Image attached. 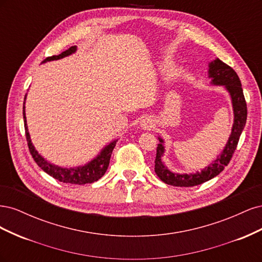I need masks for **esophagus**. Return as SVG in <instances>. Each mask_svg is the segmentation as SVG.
I'll return each instance as SVG.
<instances>
[{"label": "esophagus", "instance_id": "obj_1", "mask_svg": "<svg viewBox=\"0 0 262 262\" xmlns=\"http://www.w3.org/2000/svg\"><path fill=\"white\" fill-rule=\"evenodd\" d=\"M154 126V122L149 117H145L143 120L141 121V128L143 130H150Z\"/></svg>", "mask_w": 262, "mask_h": 262}]
</instances>
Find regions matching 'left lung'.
Segmentation results:
<instances>
[{
    "label": "left lung",
    "mask_w": 262,
    "mask_h": 262,
    "mask_svg": "<svg viewBox=\"0 0 262 262\" xmlns=\"http://www.w3.org/2000/svg\"><path fill=\"white\" fill-rule=\"evenodd\" d=\"M209 77L212 78L211 83L213 85L224 86L229 95H231L234 110L232 133L228 138L223 152L217 156L216 160L213 161V163L210 164L208 167L202 169L201 172L196 171L195 173H176L171 172L166 167L162 162V156L165 152L163 144L164 140L162 138H158L160 143L157 144L156 148L154 169L158 178L167 185L175 187H192L201 185L203 182L214 178L221 171H223V169L228 165L237 144H238L239 137L244 130L246 120H247V104H246L239 77L231 67L220 59H215L209 63Z\"/></svg>",
    "instance_id": "left-lung-1"
}]
</instances>
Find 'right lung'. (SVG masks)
<instances>
[{
	"mask_svg": "<svg viewBox=\"0 0 262 262\" xmlns=\"http://www.w3.org/2000/svg\"><path fill=\"white\" fill-rule=\"evenodd\" d=\"M76 51V46L71 47L68 50L63 51L61 54L58 55H52V57H48L43 60V62H48L52 60H59L68 55L72 54ZM26 99V97H25ZM25 104V102H24ZM23 116H24V124H25V133H26V139H27V144L29 152L33 156L34 161L37 163V165L40 167L45 172L48 173L54 179H57L61 182H66V184H72V185H85V184H92L94 181H97L102 176L105 175V172L109 166L110 157H112V153L116 146V143L118 140L113 141L112 143H109L107 146L101 149V152L94 158L93 161L87 163L84 166H80V167H74V168H64V167H59L57 165H53L46 161L45 158L39 154L35 146L31 143L30 136L27 128V122H26V116H25V106L23 108Z\"/></svg>",
	"mask_w": 262,
	"mask_h": 262,
	"instance_id": "obj_1",
	"label": "right lung"
}]
</instances>
